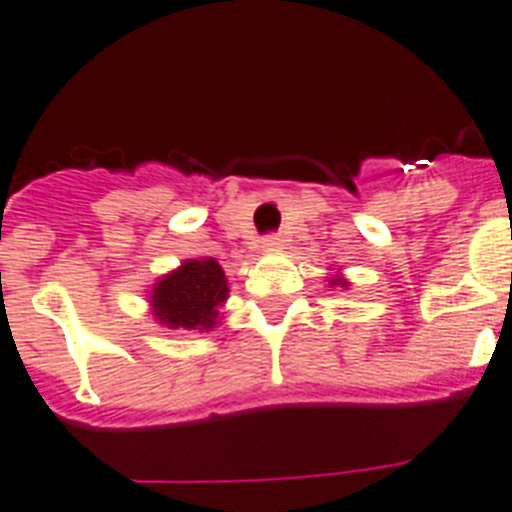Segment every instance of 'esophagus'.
<instances>
[{
    "mask_svg": "<svg viewBox=\"0 0 512 512\" xmlns=\"http://www.w3.org/2000/svg\"><path fill=\"white\" fill-rule=\"evenodd\" d=\"M263 247L265 249H276V247H281V236H276V234H268L263 239Z\"/></svg>",
    "mask_w": 512,
    "mask_h": 512,
    "instance_id": "esophagus-1",
    "label": "esophagus"
}]
</instances>
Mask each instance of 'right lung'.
Segmentation results:
<instances>
[{
	"label": "right lung",
	"instance_id": "add662e5",
	"mask_svg": "<svg viewBox=\"0 0 512 512\" xmlns=\"http://www.w3.org/2000/svg\"><path fill=\"white\" fill-rule=\"evenodd\" d=\"M229 286L221 265L213 257L187 260L179 270L163 276L153 289V312L169 328L210 330L218 320V307L226 302Z\"/></svg>",
	"mask_w": 512,
	"mask_h": 512
}]
</instances>
